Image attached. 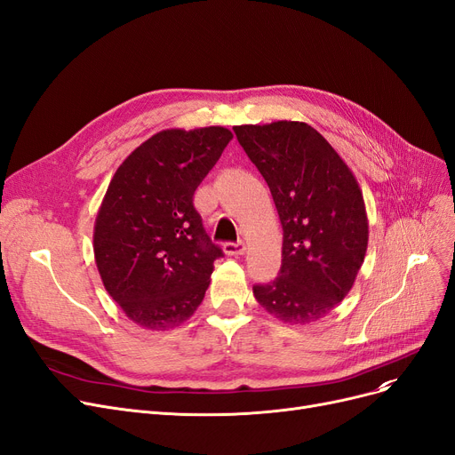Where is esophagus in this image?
Here are the masks:
<instances>
[{
  "label": "esophagus",
  "mask_w": 455,
  "mask_h": 455,
  "mask_svg": "<svg viewBox=\"0 0 455 455\" xmlns=\"http://www.w3.org/2000/svg\"><path fill=\"white\" fill-rule=\"evenodd\" d=\"M225 253L230 255V257H238V255H243L245 253V243L243 242H227L223 245Z\"/></svg>",
  "instance_id": "34e87169"
}]
</instances>
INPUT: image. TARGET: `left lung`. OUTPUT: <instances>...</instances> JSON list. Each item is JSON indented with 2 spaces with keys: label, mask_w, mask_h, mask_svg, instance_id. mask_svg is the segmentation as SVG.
<instances>
[{
  "label": "left lung",
  "mask_w": 455,
  "mask_h": 455,
  "mask_svg": "<svg viewBox=\"0 0 455 455\" xmlns=\"http://www.w3.org/2000/svg\"><path fill=\"white\" fill-rule=\"evenodd\" d=\"M236 139L272 191L283 225L279 275L255 284L284 324H311L345 296L363 264L369 225L360 185L321 132L304 122L236 125Z\"/></svg>",
  "instance_id": "1"
}]
</instances>
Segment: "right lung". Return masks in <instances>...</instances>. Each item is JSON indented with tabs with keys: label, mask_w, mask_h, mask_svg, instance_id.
<instances>
[{
	"label": "right lung",
	"mask_w": 455,
	"mask_h": 455,
	"mask_svg": "<svg viewBox=\"0 0 455 455\" xmlns=\"http://www.w3.org/2000/svg\"><path fill=\"white\" fill-rule=\"evenodd\" d=\"M232 140L225 127L166 129L117 166L93 228L107 292L144 330H171L210 287L215 245L193 195Z\"/></svg>",
	"instance_id": "obj_1"
}]
</instances>
